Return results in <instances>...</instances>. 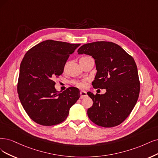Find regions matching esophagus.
I'll use <instances>...</instances> for the list:
<instances>
[{
  "label": "esophagus",
  "instance_id": "1",
  "mask_svg": "<svg viewBox=\"0 0 158 158\" xmlns=\"http://www.w3.org/2000/svg\"><path fill=\"white\" fill-rule=\"evenodd\" d=\"M80 95H81V96H80V98H81V99H83V98L86 97V96H87L86 92L83 91V90L81 91V92H80Z\"/></svg>",
  "mask_w": 158,
  "mask_h": 158
}]
</instances>
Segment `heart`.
<instances>
[{
    "mask_svg": "<svg viewBox=\"0 0 158 158\" xmlns=\"http://www.w3.org/2000/svg\"><path fill=\"white\" fill-rule=\"evenodd\" d=\"M87 57H83L82 58H85ZM72 83L79 89H85L87 86V79H82V80H74L72 81Z\"/></svg>",
    "mask_w": 158,
    "mask_h": 158,
    "instance_id": "1",
    "label": "heart"
}]
</instances>
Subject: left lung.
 Masks as SVG:
<instances>
[{
    "instance_id": "obj_1",
    "label": "left lung",
    "mask_w": 158,
    "mask_h": 158,
    "mask_svg": "<svg viewBox=\"0 0 158 158\" xmlns=\"http://www.w3.org/2000/svg\"><path fill=\"white\" fill-rule=\"evenodd\" d=\"M77 52L94 58L97 73L93 87L106 89L104 94L87 92L93 101L87 110L89 118L104 127L120 124L132 111L139 95L140 82L133 58L109 42L86 44Z\"/></svg>"
}]
</instances>
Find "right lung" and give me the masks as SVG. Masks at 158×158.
<instances>
[{"label":"right lung","instance_id":"right-lung-1","mask_svg":"<svg viewBox=\"0 0 158 158\" xmlns=\"http://www.w3.org/2000/svg\"><path fill=\"white\" fill-rule=\"evenodd\" d=\"M80 45L48 40L34 46L23 57L17 92L23 107L36 123L46 126L61 123L79 98L75 87L56 91L53 79L63 73L69 55Z\"/></svg>","mask_w":158,"mask_h":158}]
</instances>
